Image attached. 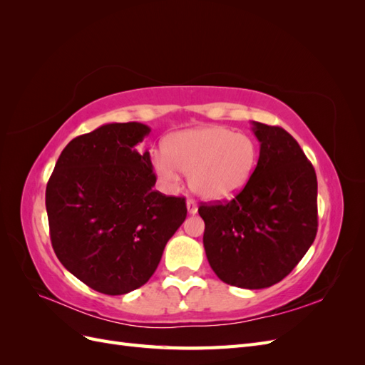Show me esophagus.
Masks as SVG:
<instances>
[{
	"label": "esophagus",
	"mask_w": 365,
	"mask_h": 365,
	"mask_svg": "<svg viewBox=\"0 0 365 365\" xmlns=\"http://www.w3.org/2000/svg\"><path fill=\"white\" fill-rule=\"evenodd\" d=\"M187 212H189V215H196L197 213V204H196V201H193V200L187 201Z\"/></svg>",
	"instance_id": "1"
}]
</instances>
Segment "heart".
I'll use <instances>...</instances> for the list:
<instances>
[{"label": "heart", "instance_id": "obj_1", "mask_svg": "<svg viewBox=\"0 0 365 365\" xmlns=\"http://www.w3.org/2000/svg\"><path fill=\"white\" fill-rule=\"evenodd\" d=\"M259 150L252 138L224 126H201L172 134L164 152L152 157L160 178L175 185L181 172L189 175L190 189L208 201H225L248 184Z\"/></svg>", "mask_w": 365, "mask_h": 365}]
</instances>
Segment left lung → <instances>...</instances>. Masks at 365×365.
Returning <instances> with one entry per match:
<instances>
[{
  "label": "left lung",
  "instance_id": "8db88e82",
  "mask_svg": "<svg viewBox=\"0 0 365 365\" xmlns=\"http://www.w3.org/2000/svg\"><path fill=\"white\" fill-rule=\"evenodd\" d=\"M256 169L233 201L201 205L210 267L227 284L263 289L303 259L317 236V175L300 145L279 126L252 121Z\"/></svg>",
  "mask_w": 365,
  "mask_h": 365
}]
</instances>
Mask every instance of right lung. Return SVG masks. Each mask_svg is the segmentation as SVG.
I'll return each instance as SVG.
<instances>
[{
	"label": "right lung",
	"instance_id": "right-lung-1",
	"mask_svg": "<svg viewBox=\"0 0 365 365\" xmlns=\"http://www.w3.org/2000/svg\"><path fill=\"white\" fill-rule=\"evenodd\" d=\"M149 132L130 121L76 137L47 184L54 252L74 277L106 295L145 284L187 216L184 197L152 189L150 153L137 149Z\"/></svg>",
	"mask_w": 365,
	"mask_h": 365
}]
</instances>
